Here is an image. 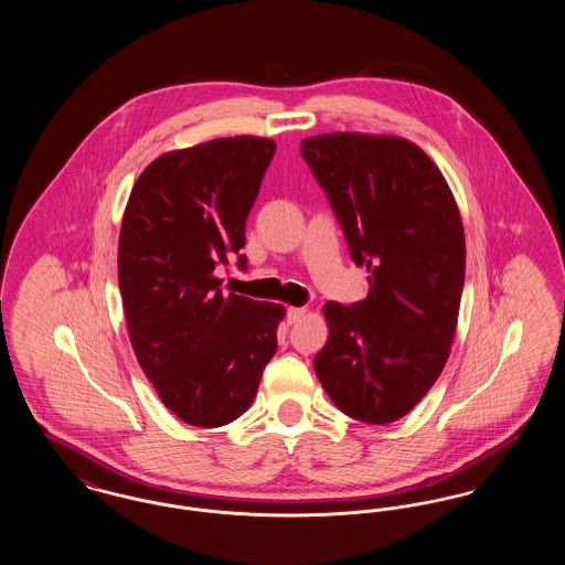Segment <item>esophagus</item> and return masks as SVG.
Segmentation results:
<instances>
[{"label": "esophagus", "mask_w": 565, "mask_h": 565, "mask_svg": "<svg viewBox=\"0 0 565 565\" xmlns=\"http://www.w3.org/2000/svg\"><path fill=\"white\" fill-rule=\"evenodd\" d=\"M305 316H307V309H305V307H290V309H288V322L290 323L300 322Z\"/></svg>", "instance_id": "1"}]
</instances>
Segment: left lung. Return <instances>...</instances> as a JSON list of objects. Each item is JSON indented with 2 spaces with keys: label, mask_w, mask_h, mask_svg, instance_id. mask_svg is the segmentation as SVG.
I'll return each mask as SVG.
<instances>
[{
  "label": "left lung",
  "mask_w": 565,
  "mask_h": 565,
  "mask_svg": "<svg viewBox=\"0 0 565 565\" xmlns=\"http://www.w3.org/2000/svg\"><path fill=\"white\" fill-rule=\"evenodd\" d=\"M300 152L326 190L369 295L326 302L328 343L313 366L326 394L358 422L385 426L419 403L456 339L466 239L436 162L396 135L322 134Z\"/></svg>",
  "instance_id": "obj_1"
}]
</instances>
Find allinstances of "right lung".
I'll list each match as a JSON object with an SVG mask.
<instances>
[{
	"mask_svg": "<svg viewBox=\"0 0 565 565\" xmlns=\"http://www.w3.org/2000/svg\"><path fill=\"white\" fill-rule=\"evenodd\" d=\"M275 148L269 137L235 135L164 152L125 207L118 286L129 339L162 404L189 426L235 422L277 351L284 305L224 296L215 275L245 245Z\"/></svg>",
	"mask_w": 565,
	"mask_h": 565,
	"instance_id": "1",
	"label": "right lung"
}]
</instances>
